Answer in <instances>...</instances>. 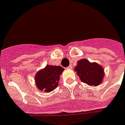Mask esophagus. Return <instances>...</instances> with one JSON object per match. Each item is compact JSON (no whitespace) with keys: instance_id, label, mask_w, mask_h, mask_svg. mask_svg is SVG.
Listing matches in <instances>:
<instances>
[{"instance_id":"1","label":"esophagus","mask_w":125,"mask_h":125,"mask_svg":"<svg viewBox=\"0 0 125 125\" xmlns=\"http://www.w3.org/2000/svg\"><path fill=\"white\" fill-rule=\"evenodd\" d=\"M67 69H72V66L71 65H69V67H67Z\"/></svg>"}]
</instances>
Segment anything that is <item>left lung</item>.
<instances>
[{
	"label": "left lung",
	"mask_w": 125,
	"mask_h": 125,
	"mask_svg": "<svg viewBox=\"0 0 125 125\" xmlns=\"http://www.w3.org/2000/svg\"><path fill=\"white\" fill-rule=\"evenodd\" d=\"M75 71L82 82L91 86H97L103 81L104 69L96 63H91L86 59H82L77 63Z\"/></svg>",
	"instance_id": "left-lung-1"
}]
</instances>
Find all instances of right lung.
Instances as JSON below:
<instances>
[{
    "instance_id": "obj_1",
    "label": "right lung",
    "mask_w": 125,
    "mask_h": 125,
    "mask_svg": "<svg viewBox=\"0 0 125 125\" xmlns=\"http://www.w3.org/2000/svg\"><path fill=\"white\" fill-rule=\"evenodd\" d=\"M64 69L60 66L47 65L36 74V85L40 91L51 92L58 86L60 75Z\"/></svg>"
}]
</instances>
